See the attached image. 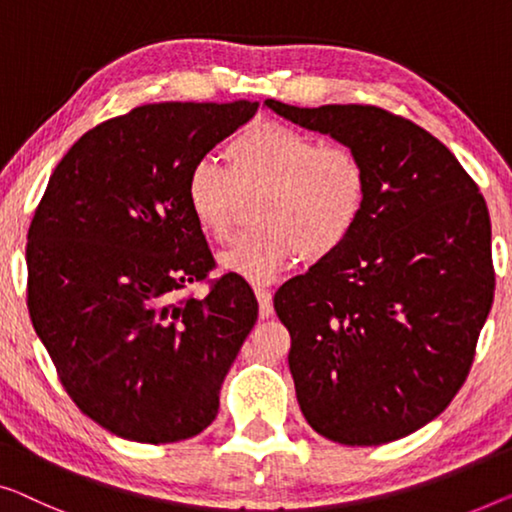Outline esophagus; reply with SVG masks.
Masks as SVG:
<instances>
[{"instance_id": "esophagus-1", "label": "esophagus", "mask_w": 512, "mask_h": 512, "mask_svg": "<svg viewBox=\"0 0 512 512\" xmlns=\"http://www.w3.org/2000/svg\"><path fill=\"white\" fill-rule=\"evenodd\" d=\"M255 296L259 301V317L262 319H269L273 315V296H271V289L266 287H255Z\"/></svg>"}]
</instances>
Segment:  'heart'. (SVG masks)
I'll return each instance as SVG.
<instances>
[{
    "label": "heart",
    "instance_id": "b5f03b06",
    "mask_svg": "<svg viewBox=\"0 0 512 512\" xmlns=\"http://www.w3.org/2000/svg\"><path fill=\"white\" fill-rule=\"evenodd\" d=\"M227 167L195 160L186 202L200 230L216 241L232 234L239 193L262 188L255 230L218 257L225 271L250 282H271L301 255L322 259L347 243L368 207L370 177L361 156L324 144L282 121L262 119L227 144Z\"/></svg>",
    "mask_w": 512,
    "mask_h": 512
}]
</instances>
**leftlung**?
Listing matches in <instances>:
<instances>
[{"instance_id":"left-lung-1","label":"left lung","mask_w":512,"mask_h":512,"mask_svg":"<svg viewBox=\"0 0 512 512\" xmlns=\"http://www.w3.org/2000/svg\"><path fill=\"white\" fill-rule=\"evenodd\" d=\"M264 105L356 151L370 177L356 232L273 299L305 421L345 446L407 437L451 404L474 363L494 299L487 204L414 121L375 105Z\"/></svg>"}]
</instances>
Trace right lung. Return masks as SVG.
Instances as JSON below:
<instances>
[{"instance_id": "1", "label": "right lung", "mask_w": 512, "mask_h": 512, "mask_svg": "<svg viewBox=\"0 0 512 512\" xmlns=\"http://www.w3.org/2000/svg\"><path fill=\"white\" fill-rule=\"evenodd\" d=\"M259 103H154L91 128L52 172L27 234V308L66 393L117 437L172 444L218 414L257 322L246 280L216 266L186 177Z\"/></svg>"}]
</instances>
